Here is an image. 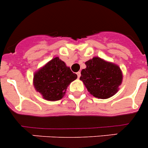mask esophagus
I'll list each match as a JSON object with an SVG mask.
<instances>
[{"label": "esophagus", "mask_w": 148, "mask_h": 148, "mask_svg": "<svg viewBox=\"0 0 148 148\" xmlns=\"http://www.w3.org/2000/svg\"><path fill=\"white\" fill-rule=\"evenodd\" d=\"M77 77H78V78H79L80 76H81V72H80V71H78V72L77 73Z\"/></svg>", "instance_id": "1"}]
</instances>
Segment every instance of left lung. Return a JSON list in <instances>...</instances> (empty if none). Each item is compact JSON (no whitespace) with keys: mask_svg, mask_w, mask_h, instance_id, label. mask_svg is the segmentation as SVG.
I'll use <instances>...</instances> for the list:
<instances>
[{"mask_svg":"<svg viewBox=\"0 0 148 148\" xmlns=\"http://www.w3.org/2000/svg\"><path fill=\"white\" fill-rule=\"evenodd\" d=\"M85 64L80 79L90 94L97 98L106 99L117 92L122 82V74L118 66L98 57L89 60Z\"/></svg>","mask_w":148,"mask_h":148,"instance_id":"left-lung-1","label":"left lung"}]
</instances>
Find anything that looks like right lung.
Instances as JSON below:
<instances>
[{
    "mask_svg": "<svg viewBox=\"0 0 148 148\" xmlns=\"http://www.w3.org/2000/svg\"><path fill=\"white\" fill-rule=\"evenodd\" d=\"M77 78V74L56 57L34 74V86L46 100H59L69 84Z\"/></svg>",
    "mask_w": 148,
    "mask_h": 148,
    "instance_id": "right-lung-1",
    "label": "right lung"
}]
</instances>
